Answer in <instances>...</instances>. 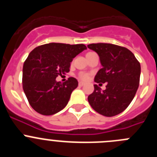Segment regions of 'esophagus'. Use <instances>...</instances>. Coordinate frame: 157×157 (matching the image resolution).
<instances>
[{"label":"esophagus","mask_w":157,"mask_h":157,"mask_svg":"<svg viewBox=\"0 0 157 157\" xmlns=\"http://www.w3.org/2000/svg\"><path fill=\"white\" fill-rule=\"evenodd\" d=\"M78 86H84V82H78Z\"/></svg>","instance_id":"obj_1"}]
</instances>
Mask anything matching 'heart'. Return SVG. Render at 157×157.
I'll use <instances>...</instances> for the list:
<instances>
[{
  "label": "heart",
  "instance_id": "b5f03b06",
  "mask_svg": "<svg viewBox=\"0 0 157 157\" xmlns=\"http://www.w3.org/2000/svg\"><path fill=\"white\" fill-rule=\"evenodd\" d=\"M89 53H91V52H88L87 54ZM78 78L81 80H82V81H87L89 79V78H90V75H89V74L86 73V72H80L79 74H78Z\"/></svg>",
  "mask_w": 157,
  "mask_h": 157
}]
</instances>
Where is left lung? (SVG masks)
Here are the masks:
<instances>
[{"mask_svg": "<svg viewBox=\"0 0 157 157\" xmlns=\"http://www.w3.org/2000/svg\"><path fill=\"white\" fill-rule=\"evenodd\" d=\"M100 56L102 68L94 78L99 85L107 82L106 90L101 91L97 84L89 95L93 109L102 116L111 117L125 110L138 90L141 65L131 51L125 47L97 43L87 45Z\"/></svg>", "mask_w": 157, "mask_h": 157, "instance_id": "8db88e82", "label": "left lung"}]
</instances>
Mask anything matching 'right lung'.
<instances>
[{
	"instance_id": "right-lung-1",
	"label": "right lung",
	"mask_w": 157,
	"mask_h": 157,
	"mask_svg": "<svg viewBox=\"0 0 157 157\" xmlns=\"http://www.w3.org/2000/svg\"><path fill=\"white\" fill-rule=\"evenodd\" d=\"M85 49L83 44L48 43L30 52L23 67V89L34 110L51 116L64 109L78 83L73 77L63 83L56 78L69 72L73 58Z\"/></svg>"
}]
</instances>
